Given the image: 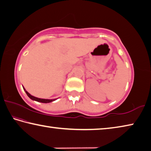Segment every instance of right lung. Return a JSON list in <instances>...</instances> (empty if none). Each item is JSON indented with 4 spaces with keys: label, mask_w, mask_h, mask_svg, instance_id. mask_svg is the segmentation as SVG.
I'll use <instances>...</instances> for the list:
<instances>
[{
    "label": "right lung",
    "mask_w": 151,
    "mask_h": 151,
    "mask_svg": "<svg viewBox=\"0 0 151 151\" xmlns=\"http://www.w3.org/2000/svg\"><path fill=\"white\" fill-rule=\"evenodd\" d=\"M24 90L25 91V92H26V93L27 94V96L30 97V98L31 99H32V100H34V101H38V102H41V103H50V102H52V101H55V99H40V98H38V97H34V96H32V95H30V93H28V91H26V89L24 88Z\"/></svg>",
    "instance_id": "add662e5"
}]
</instances>
